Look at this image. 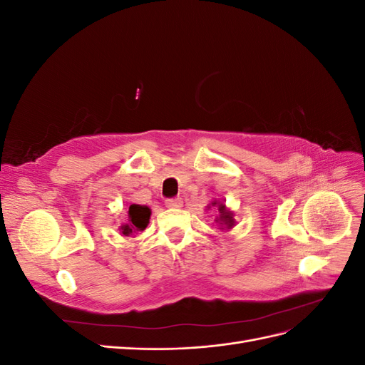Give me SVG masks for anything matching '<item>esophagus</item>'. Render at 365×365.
<instances>
[{
	"mask_svg": "<svg viewBox=\"0 0 365 365\" xmlns=\"http://www.w3.org/2000/svg\"><path fill=\"white\" fill-rule=\"evenodd\" d=\"M165 207H170V208H180L182 207V200L181 197H169V200L164 201Z\"/></svg>",
	"mask_w": 365,
	"mask_h": 365,
	"instance_id": "34e87169",
	"label": "esophagus"
}]
</instances>
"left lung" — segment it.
Instances as JSON below:
<instances>
[{"mask_svg":"<svg viewBox=\"0 0 365 365\" xmlns=\"http://www.w3.org/2000/svg\"><path fill=\"white\" fill-rule=\"evenodd\" d=\"M216 204V202H215ZM219 213H220V216H219V222L222 224V225H225L227 228H231L235 225V219H233V213H230V212H227L225 210V205H222L220 204L219 205Z\"/></svg>","mask_w":365,"mask_h":365,"instance_id":"left-lung-1","label":"left lung"}]
</instances>
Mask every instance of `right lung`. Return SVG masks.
Wrapping results in <instances>:
<instances>
[{"mask_svg":"<svg viewBox=\"0 0 365 365\" xmlns=\"http://www.w3.org/2000/svg\"><path fill=\"white\" fill-rule=\"evenodd\" d=\"M149 217H150L149 207L132 204L129 207V222L121 227V231H123L125 236L137 233V231H143L149 224Z\"/></svg>","mask_w":365,"mask_h":365,"instance_id":"right-lung-1","label":"right lung"}]
</instances>
